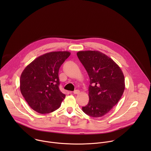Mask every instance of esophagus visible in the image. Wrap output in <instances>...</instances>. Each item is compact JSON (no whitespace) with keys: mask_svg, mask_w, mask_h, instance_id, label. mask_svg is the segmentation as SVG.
Here are the masks:
<instances>
[{"mask_svg":"<svg viewBox=\"0 0 151 151\" xmlns=\"http://www.w3.org/2000/svg\"><path fill=\"white\" fill-rule=\"evenodd\" d=\"M79 93H80V91H79V90H75V91H73V93H74V94H79Z\"/></svg>","mask_w":151,"mask_h":151,"instance_id":"34e87169","label":"esophagus"}]
</instances>
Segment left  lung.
Masks as SVG:
<instances>
[{
    "mask_svg": "<svg viewBox=\"0 0 151 151\" xmlns=\"http://www.w3.org/2000/svg\"><path fill=\"white\" fill-rule=\"evenodd\" d=\"M90 78L89 102L83 112L94 117L108 113L120 100L125 89L123 73L110 57L98 51L77 52Z\"/></svg>",
    "mask_w": 151,
    "mask_h": 151,
    "instance_id": "8db88e82",
    "label": "left lung"
}]
</instances>
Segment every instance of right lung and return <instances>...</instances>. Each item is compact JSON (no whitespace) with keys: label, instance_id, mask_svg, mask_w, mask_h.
<instances>
[{"label":"right lung","instance_id":"right-lung-1","mask_svg":"<svg viewBox=\"0 0 151 151\" xmlns=\"http://www.w3.org/2000/svg\"><path fill=\"white\" fill-rule=\"evenodd\" d=\"M68 51L45 54L34 60L20 76V91L35 111L45 114L58 109L66 96L59 89L58 71Z\"/></svg>","mask_w":151,"mask_h":151}]
</instances>
